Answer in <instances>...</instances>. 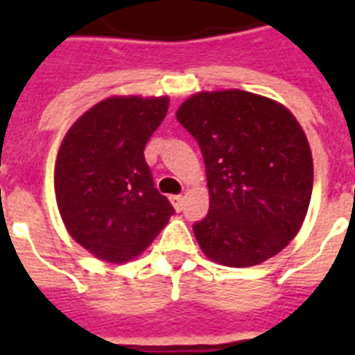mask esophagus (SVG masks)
<instances>
[{"mask_svg": "<svg viewBox=\"0 0 355 355\" xmlns=\"http://www.w3.org/2000/svg\"><path fill=\"white\" fill-rule=\"evenodd\" d=\"M169 199H171L173 206H175V210H177V211L182 210V206H184V197H182V195H171Z\"/></svg>", "mask_w": 355, "mask_h": 355, "instance_id": "1", "label": "esophagus"}]
</instances>
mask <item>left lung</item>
Segmentation results:
<instances>
[{
    "mask_svg": "<svg viewBox=\"0 0 355 355\" xmlns=\"http://www.w3.org/2000/svg\"><path fill=\"white\" fill-rule=\"evenodd\" d=\"M177 119L200 147L210 210L193 232L202 252L227 267H250L297 236L313 189L302 127L280 103L243 90L200 92Z\"/></svg>",
    "mask_w": 355,
    "mask_h": 355,
    "instance_id": "1",
    "label": "left lung"
}]
</instances>
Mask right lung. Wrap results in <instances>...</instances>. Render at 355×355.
<instances>
[{
	"instance_id": "obj_1",
	"label": "right lung",
	"mask_w": 355,
	"mask_h": 355,
	"mask_svg": "<svg viewBox=\"0 0 355 355\" xmlns=\"http://www.w3.org/2000/svg\"><path fill=\"white\" fill-rule=\"evenodd\" d=\"M167 107V97H108L64 136L55 166L58 211L69 236L96 258H136L175 214L144 156Z\"/></svg>"
}]
</instances>
